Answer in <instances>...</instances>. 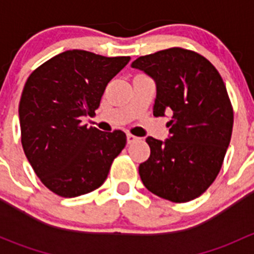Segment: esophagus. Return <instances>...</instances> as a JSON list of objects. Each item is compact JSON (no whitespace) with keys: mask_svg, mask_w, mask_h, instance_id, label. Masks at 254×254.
<instances>
[{"mask_svg":"<svg viewBox=\"0 0 254 254\" xmlns=\"http://www.w3.org/2000/svg\"><path fill=\"white\" fill-rule=\"evenodd\" d=\"M127 143H134V142L139 141V137L134 136V135H131V134H127Z\"/></svg>","mask_w":254,"mask_h":254,"instance_id":"esophagus-1","label":"esophagus"}]
</instances>
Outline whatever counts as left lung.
Masks as SVG:
<instances>
[{"label": "left lung", "mask_w": 254, "mask_h": 254, "mask_svg": "<svg viewBox=\"0 0 254 254\" xmlns=\"http://www.w3.org/2000/svg\"><path fill=\"white\" fill-rule=\"evenodd\" d=\"M156 83L153 115L165 117L170 136H148L147 161L139 166L143 186L157 196L186 203L200 196L219 175L234 127L221 76L204 56L171 48L132 61Z\"/></svg>", "instance_id": "1"}]
</instances>
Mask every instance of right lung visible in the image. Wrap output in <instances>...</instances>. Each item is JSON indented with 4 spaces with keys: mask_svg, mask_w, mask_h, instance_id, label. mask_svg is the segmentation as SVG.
Returning <instances> with one entry per match:
<instances>
[{
    "mask_svg": "<svg viewBox=\"0 0 254 254\" xmlns=\"http://www.w3.org/2000/svg\"><path fill=\"white\" fill-rule=\"evenodd\" d=\"M130 61L84 50H67L37 68L19 102L22 146L42 183L64 198L99 188L127 143L120 130L81 124L94 115L107 84Z\"/></svg>",
    "mask_w": 254,
    "mask_h": 254,
    "instance_id": "1",
    "label": "right lung"
}]
</instances>
